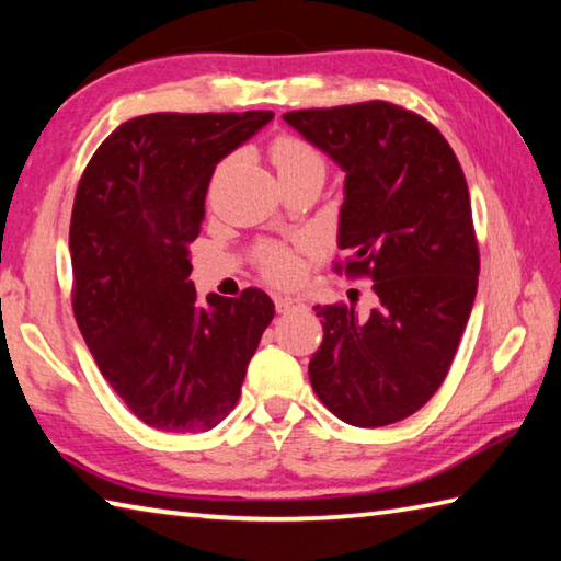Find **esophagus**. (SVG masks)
Instances as JSON below:
<instances>
[{"label":"esophagus","instance_id":"34e87169","mask_svg":"<svg viewBox=\"0 0 561 561\" xmlns=\"http://www.w3.org/2000/svg\"><path fill=\"white\" fill-rule=\"evenodd\" d=\"M274 304H277V311H289V309H299V307H304L301 299H297V297H287V294H277V297H274Z\"/></svg>","mask_w":561,"mask_h":561}]
</instances>
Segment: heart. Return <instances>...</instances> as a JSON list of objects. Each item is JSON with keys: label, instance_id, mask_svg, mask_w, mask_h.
Wrapping results in <instances>:
<instances>
[{"label": "heart", "instance_id": "obj_1", "mask_svg": "<svg viewBox=\"0 0 561 561\" xmlns=\"http://www.w3.org/2000/svg\"><path fill=\"white\" fill-rule=\"evenodd\" d=\"M270 153L279 178L299 173L304 168H324L319 150L297 136H279L272 144ZM257 264L264 277L274 284H291L301 274L299 254L289 244L264 242L257 250Z\"/></svg>", "mask_w": 561, "mask_h": 561}]
</instances>
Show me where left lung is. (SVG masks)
<instances>
[{
    "instance_id": "1",
    "label": "left lung",
    "mask_w": 561,
    "mask_h": 561,
    "mask_svg": "<svg viewBox=\"0 0 561 561\" xmlns=\"http://www.w3.org/2000/svg\"><path fill=\"white\" fill-rule=\"evenodd\" d=\"M346 173L334 272L374 282L378 307H314L324 341L311 388L358 428L413 415L438 391L478 291L480 250L462 168L443 133L388 101L284 113Z\"/></svg>"
}]
</instances>
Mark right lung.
Instances as JSON below:
<instances>
[{"label":"right lung","mask_w":561,"mask_h":561,"mask_svg":"<svg viewBox=\"0 0 561 561\" xmlns=\"http://www.w3.org/2000/svg\"><path fill=\"white\" fill-rule=\"evenodd\" d=\"M272 118V111L130 118L99 146L76 187V324L113 391L156 431L201 433L227 417L274 319V301L257 287L201 301L187 279L215 165Z\"/></svg>","instance_id":"add662e5"}]
</instances>
